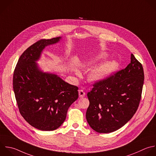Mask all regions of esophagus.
Listing matches in <instances>:
<instances>
[{"label":"esophagus","mask_w":156,"mask_h":156,"mask_svg":"<svg viewBox=\"0 0 156 156\" xmlns=\"http://www.w3.org/2000/svg\"><path fill=\"white\" fill-rule=\"evenodd\" d=\"M79 98H83L85 96V93L84 92L83 90H79Z\"/></svg>","instance_id":"obj_1"}]
</instances>
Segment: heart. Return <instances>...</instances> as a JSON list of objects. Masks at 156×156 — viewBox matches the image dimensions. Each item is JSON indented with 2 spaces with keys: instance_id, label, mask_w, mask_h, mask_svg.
<instances>
[{
  "instance_id": "heart-1",
  "label": "heart",
  "mask_w": 156,
  "mask_h": 156,
  "mask_svg": "<svg viewBox=\"0 0 156 156\" xmlns=\"http://www.w3.org/2000/svg\"><path fill=\"white\" fill-rule=\"evenodd\" d=\"M107 55L102 53L94 58L88 59L85 62L87 67H91L95 65L101 60L104 59ZM118 68V63L115 60H110L105 62L99 66H96L90 73V79L93 82H100L110 76Z\"/></svg>"
}]
</instances>
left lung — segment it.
<instances>
[{"mask_svg":"<svg viewBox=\"0 0 156 156\" xmlns=\"http://www.w3.org/2000/svg\"><path fill=\"white\" fill-rule=\"evenodd\" d=\"M143 82L142 65L132 54L125 69L95 82L87 93L86 118L90 126L98 132L110 133L126 124L137 110Z\"/></svg>","mask_w":156,"mask_h":156,"instance_id":"obj_1","label":"left lung"}]
</instances>
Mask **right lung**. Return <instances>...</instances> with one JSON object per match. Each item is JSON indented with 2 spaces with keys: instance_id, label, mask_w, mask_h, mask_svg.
I'll return each instance as SVG.
<instances>
[{
  "instance_id": "right-lung-1",
  "label": "right lung",
  "mask_w": 156,
  "mask_h": 156,
  "mask_svg": "<svg viewBox=\"0 0 156 156\" xmlns=\"http://www.w3.org/2000/svg\"><path fill=\"white\" fill-rule=\"evenodd\" d=\"M61 38L42 39L31 45L21 55L14 71L13 86L20 112L29 124L41 130L58 128L79 97L77 87L56 74L43 73L36 63L45 47Z\"/></svg>"
}]
</instances>
